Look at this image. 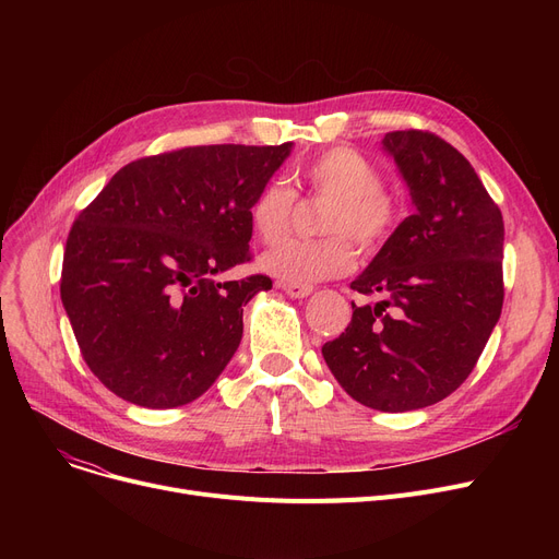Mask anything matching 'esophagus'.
<instances>
[{"label":"esophagus","instance_id":"esophagus-1","mask_svg":"<svg viewBox=\"0 0 559 559\" xmlns=\"http://www.w3.org/2000/svg\"><path fill=\"white\" fill-rule=\"evenodd\" d=\"M287 297H292V299H304V297H308L310 292H312V285H304V283H276Z\"/></svg>","mask_w":559,"mask_h":559}]
</instances>
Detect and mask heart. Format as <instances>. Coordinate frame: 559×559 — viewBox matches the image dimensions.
Wrapping results in <instances>:
<instances>
[{"label":"heart","instance_id":"1","mask_svg":"<svg viewBox=\"0 0 559 559\" xmlns=\"http://www.w3.org/2000/svg\"><path fill=\"white\" fill-rule=\"evenodd\" d=\"M295 188L267 181L249 203V224L262 245L281 242L295 219L297 194L324 199L317 228L319 240H289L264 253L262 267L281 283H317L356 267L354 240L371 253L383 247L403 217L401 199L383 188V174L350 146H331L289 174Z\"/></svg>","mask_w":559,"mask_h":559}]
</instances>
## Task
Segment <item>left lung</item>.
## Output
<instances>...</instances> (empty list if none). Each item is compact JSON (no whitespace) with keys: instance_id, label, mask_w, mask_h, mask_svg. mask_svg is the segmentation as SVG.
<instances>
[{"instance_id":"left-lung-1","label":"left lung","mask_w":559,"mask_h":559,"mask_svg":"<svg viewBox=\"0 0 559 559\" xmlns=\"http://www.w3.org/2000/svg\"><path fill=\"white\" fill-rule=\"evenodd\" d=\"M417 213L405 217L350 283L356 306L321 346L337 383L380 413H407L453 394L474 371L503 310V215L455 146L430 131H392Z\"/></svg>"}]
</instances>
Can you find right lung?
<instances>
[{"label": "right lung", "instance_id": "1", "mask_svg": "<svg viewBox=\"0 0 559 559\" xmlns=\"http://www.w3.org/2000/svg\"><path fill=\"white\" fill-rule=\"evenodd\" d=\"M289 142L205 144L117 171L74 219L61 301L99 383L142 407L199 399L242 340V306L272 278L215 276L251 262L249 203Z\"/></svg>", "mask_w": 559, "mask_h": 559}]
</instances>
